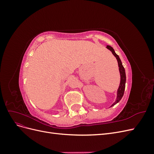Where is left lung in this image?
I'll return each instance as SVG.
<instances>
[{
  "label": "left lung",
  "mask_w": 154,
  "mask_h": 154,
  "mask_svg": "<svg viewBox=\"0 0 154 154\" xmlns=\"http://www.w3.org/2000/svg\"><path fill=\"white\" fill-rule=\"evenodd\" d=\"M106 48L111 51L112 53L113 54V55L116 58V59H117V61L118 63V67H119V71L120 74V83L117 91V97H116V101L110 106V107H112L114 105H115L116 103H118V102L122 100V98L123 96L125 88V83H126V74H125V70L123 66L122 62L121 61L119 56L115 53L114 49L110 45H107Z\"/></svg>",
  "instance_id": "obj_1"
}]
</instances>
